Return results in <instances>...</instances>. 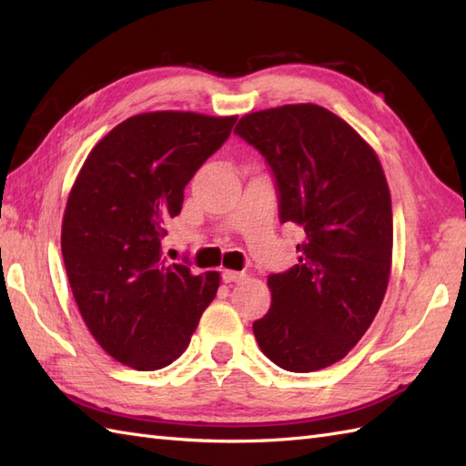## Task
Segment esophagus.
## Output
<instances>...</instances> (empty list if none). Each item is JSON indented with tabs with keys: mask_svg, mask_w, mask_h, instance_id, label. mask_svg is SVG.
I'll return each mask as SVG.
<instances>
[{
	"mask_svg": "<svg viewBox=\"0 0 466 466\" xmlns=\"http://www.w3.org/2000/svg\"><path fill=\"white\" fill-rule=\"evenodd\" d=\"M222 279H224V282H242V280H246V274L236 272V270H224Z\"/></svg>",
	"mask_w": 466,
	"mask_h": 466,
	"instance_id": "1",
	"label": "esophagus"
}]
</instances>
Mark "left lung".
Here are the masks:
<instances>
[{
    "mask_svg": "<svg viewBox=\"0 0 466 466\" xmlns=\"http://www.w3.org/2000/svg\"><path fill=\"white\" fill-rule=\"evenodd\" d=\"M276 176L280 220L299 224L300 262L272 274V306L252 324L268 359L290 372L342 360L370 329L392 266V204L379 156L316 104L252 112L236 124Z\"/></svg>",
    "mask_w": 466,
    "mask_h": 466,
    "instance_id": "obj_1",
    "label": "left lung"
}]
</instances>
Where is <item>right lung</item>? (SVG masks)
I'll return each instance as SVG.
<instances>
[{
  "instance_id": "right-lung-1",
  "label": "right lung",
  "mask_w": 466,
  "mask_h": 466,
  "mask_svg": "<svg viewBox=\"0 0 466 466\" xmlns=\"http://www.w3.org/2000/svg\"><path fill=\"white\" fill-rule=\"evenodd\" d=\"M236 117L174 110L127 117L92 147L69 190L62 220L69 286L96 342L130 369L174 362L220 286V272L167 262L162 238L186 184Z\"/></svg>"
}]
</instances>
